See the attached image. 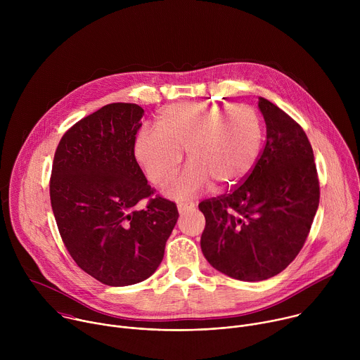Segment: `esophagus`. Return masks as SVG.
<instances>
[{"label": "esophagus", "mask_w": 360, "mask_h": 360, "mask_svg": "<svg viewBox=\"0 0 360 360\" xmlns=\"http://www.w3.org/2000/svg\"><path fill=\"white\" fill-rule=\"evenodd\" d=\"M195 208V203L193 202H179L178 203V211L179 214H185L188 211H192Z\"/></svg>", "instance_id": "esophagus-1"}]
</instances>
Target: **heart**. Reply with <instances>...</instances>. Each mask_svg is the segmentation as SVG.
Returning <instances> with one entry per match:
<instances>
[{"mask_svg": "<svg viewBox=\"0 0 360 360\" xmlns=\"http://www.w3.org/2000/svg\"><path fill=\"white\" fill-rule=\"evenodd\" d=\"M264 143V124L246 104L176 102L164 108L157 128H142L134 153L153 185L168 182L182 162V150L191 162L174 179L167 195L188 199L217 184L235 188L258 164Z\"/></svg>", "mask_w": 360, "mask_h": 360, "instance_id": "obj_1", "label": "heart"}]
</instances>
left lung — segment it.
Returning a JSON list of instances; mask_svg holds the SVG:
<instances>
[{"label":"left lung","mask_w":360,"mask_h":360,"mask_svg":"<svg viewBox=\"0 0 360 360\" xmlns=\"http://www.w3.org/2000/svg\"><path fill=\"white\" fill-rule=\"evenodd\" d=\"M266 142L250 175L229 192L205 199L200 248L219 272L239 281L281 274L300 252L319 207L312 145L302 127L259 98Z\"/></svg>","instance_id":"1"}]
</instances>
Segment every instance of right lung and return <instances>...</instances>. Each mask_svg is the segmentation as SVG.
<instances>
[{"label": "right lung", "mask_w": 360, "mask_h": 360, "mask_svg": "<svg viewBox=\"0 0 360 360\" xmlns=\"http://www.w3.org/2000/svg\"><path fill=\"white\" fill-rule=\"evenodd\" d=\"M143 110L115 102L72 125L61 138L49 179L51 207L77 265L108 286L145 281L162 262L178 221L172 200L153 195L134 142ZM148 198L141 212L136 203Z\"/></svg>", "instance_id": "obj_1"}]
</instances>
